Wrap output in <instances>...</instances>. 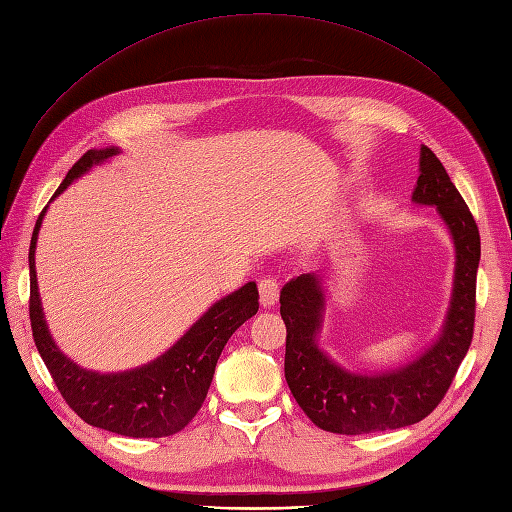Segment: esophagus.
Segmentation results:
<instances>
[{
	"instance_id": "obj_1",
	"label": "esophagus",
	"mask_w": 512,
	"mask_h": 512,
	"mask_svg": "<svg viewBox=\"0 0 512 512\" xmlns=\"http://www.w3.org/2000/svg\"><path fill=\"white\" fill-rule=\"evenodd\" d=\"M258 290H260V305L262 307H273L277 303V299H280V282H277L271 275L262 277L258 284Z\"/></svg>"
}]
</instances>
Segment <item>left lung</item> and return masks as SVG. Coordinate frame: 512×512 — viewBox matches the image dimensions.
Returning a JSON list of instances; mask_svg holds the SVG:
<instances>
[{
  "instance_id": "1",
  "label": "left lung",
  "mask_w": 512,
  "mask_h": 512,
  "mask_svg": "<svg viewBox=\"0 0 512 512\" xmlns=\"http://www.w3.org/2000/svg\"><path fill=\"white\" fill-rule=\"evenodd\" d=\"M418 173L412 200L416 205L436 207L455 245L451 305L438 339L425 352L406 365L356 374L318 346L327 307L322 275L303 273L282 288L286 382L303 412L324 431L359 436L423 421L436 410L468 354L474 333L480 235L442 162L425 145L418 158Z\"/></svg>"
}]
</instances>
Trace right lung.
<instances>
[{
    "mask_svg": "<svg viewBox=\"0 0 512 512\" xmlns=\"http://www.w3.org/2000/svg\"><path fill=\"white\" fill-rule=\"evenodd\" d=\"M119 147L89 149L61 181L55 200L72 181L117 156ZM46 205L29 243V320L34 342L66 404L85 423L128 438H164L188 425L203 406L220 354L241 324L258 312L256 282L215 301L158 359L141 367L100 374L70 361L44 320L36 277V243Z\"/></svg>",
    "mask_w": 512,
    "mask_h": 512,
    "instance_id": "right-lung-1",
    "label": "right lung"
}]
</instances>
